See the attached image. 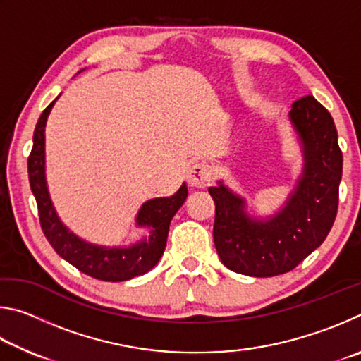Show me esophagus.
Instances as JSON below:
<instances>
[{
    "label": "esophagus",
    "mask_w": 361,
    "mask_h": 361,
    "mask_svg": "<svg viewBox=\"0 0 361 361\" xmlns=\"http://www.w3.org/2000/svg\"><path fill=\"white\" fill-rule=\"evenodd\" d=\"M186 178H188L189 186L207 188L213 180V173H212V169L207 166V164L197 162V164H192V166L189 167Z\"/></svg>",
    "instance_id": "34e87169"
}]
</instances>
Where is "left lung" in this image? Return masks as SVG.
Here are the masks:
<instances>
[{"label": "left lung", "mask_w": 361, "mask_h": 361, "mask_svg": "<svg viewBox=\"0 0 361 361\" xmlns=\"http://www.w3.org/2000/svg\"><path fill=\"white\" fill-rule=\"evenodd\" d=\"M290 124L302 152V170L285 205L274 215L248 213L247 199L219 180L213 240L223 264L250 277H274L295 269L331 231L339 202L342 152L338 130L312 95L291 105Z\"/></svg>", "instance_id": "obj_1"}]
</instances>
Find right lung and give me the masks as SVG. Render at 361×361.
Returning <instances> with one entry per match:
<instances>
[{
    "instance_id": "1",
    "label": "right lung",
    "mask_w": 361,
    "mask_h": 361,
    "mask_svg": "<svg viewBox=\"0 0 361 361\" xmlns=\"http://www.w3.org/2000/svg\"><path fill=\"white\" fill-rule=\"evenodd\" d=\"M59 97L39 116L33 133V149L28 157L30 188L38 204L42 232L65 261L90 277L105 282H124L143 276L157 264L166 250L170 221L188 197L186 183L170 197L149 199L140 207L135 226L145 229L146 235L130 245H97L81 239L57 215L46 180V122Z\"/></svg>"
}]
</instances>
